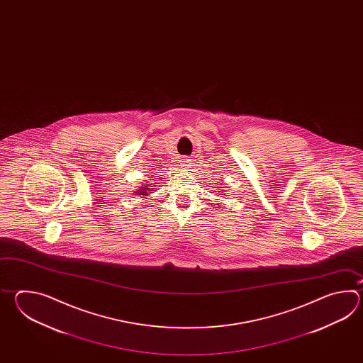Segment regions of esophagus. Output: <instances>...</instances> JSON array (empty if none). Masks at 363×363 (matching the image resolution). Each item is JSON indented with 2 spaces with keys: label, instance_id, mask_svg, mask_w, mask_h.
<instances>
[{
  "label": "esophagus",
  "instance_id": "1",
  "mask_svg": "<svg viewBox=\"0 0 363 363\" xmlns=\"http://www.w3.org/2000/svg\"><path fill=\"white\" fill-rule=\"evenodd\" d=\"M182 162H183V166H186V167L191 166V160L189 158H184Z\"/></svg>",
  "mask_w": 363,
  "mask_h": 363
}]
</instances>
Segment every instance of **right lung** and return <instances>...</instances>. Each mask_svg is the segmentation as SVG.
Instances as JSON below:
<instances>
[{"mask_svg":"<svg viewBox=\"0 0 363 363\" xmlns=\"http://www.w3.org/2000/svg\"><path fill=\"white\" fill-rule=\"evenodd\" d=\"M149 191H152V189H150V188H147V186H144L143 189H139V192L136 193H139V194H143V196H147V192H149Z\"/></svg>","mask_w":363,"mask_h":363,"instance_id":"right-lung-1","label":"right lung"}]
</instances>
